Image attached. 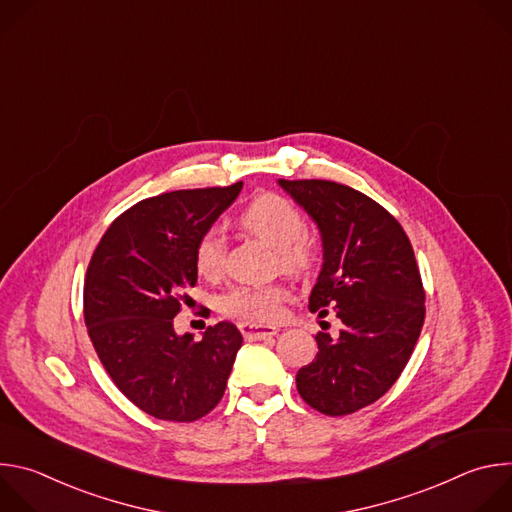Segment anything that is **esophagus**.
Here are the masks:
<instances>
[{
  "instance_id": "34e87169",
  "label": "esophagus",
  "mask_w": 512,
  "mask_h": 512,
  "mask_svg": "<svg viewBox=\"0 0 512 512\" xmlns=\"http://www.w3.org/2000/svg\"><path fill=\"white\" fill-rule=\"evenodd\" d=\"M239 330L243 334L245 340H263V338H271L277 334L275 326H263V324H249L243 322L239 324Z\"/></svg>"
}]
</instances>
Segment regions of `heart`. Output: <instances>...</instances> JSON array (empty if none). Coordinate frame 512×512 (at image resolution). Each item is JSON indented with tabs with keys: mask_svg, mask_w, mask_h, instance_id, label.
I'll return each instance as SVG.
<instances>
[{
	"mask_svg": "<svg viewBox=\"0 0 512 512\" xmlns=\"http://www.w3.org/2000/svg\"><path fill=\"white\" fill-rule=\"evenodd\" d=\"M241 225L275 247V263L283 271L302 275L310 271L318 257L316 241L304 231V214L279 194L257 196L241 214ZM227 263V237L223 229H206L194 249V265L200 275H221ZM289 291L283 283L235 285L218 298V310L241 322H275Z\"/></svg>",
	"mask_w": 512,
	"mask_h": 512,
	"instance_id": "obj_1",
	"label": "heart"
}]
</instances>
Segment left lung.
<instances>
[{
    "label": "left lung",
    "mask_w": 512,
    "mask_h": 512,
    "mask_svg": "<svg viewBox=\"0 0 512 512\" xmlns=\"http://www.w3.org/2000/svg\"><path fill=\"white\" fill-rule=\"evenodd\" d=\"M322 233L324 265L310 312L332 308L338 338L316 336V358L298 371L302 399L338 417L381 399L401 377L425 320L413 247L379 202L330 180H279Z\"/></svg>",
    "instance_id": "obj_1"
}]
</instances>
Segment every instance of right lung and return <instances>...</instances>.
<instances>
[{
  "label": "right lung",
  "instance_id": "add662e5",
  "mask_svg": "<svg viewBox=\"0 0 512 512\" xmlns=\"http://www.w3.org/2000/svg\"><path fill=\"white\" fill-rule=\"evenodd\" d=\"M241 188L145 198L115 218L91 257L83 294L89 338L117 389L156 419L196 421L225 395L241 332L218 322L192 342V334L174 332V316L198 279L200 235Z\"/></svg>",
  "mask_w": 512,
  "mask_h": 512
}]
</instances>
